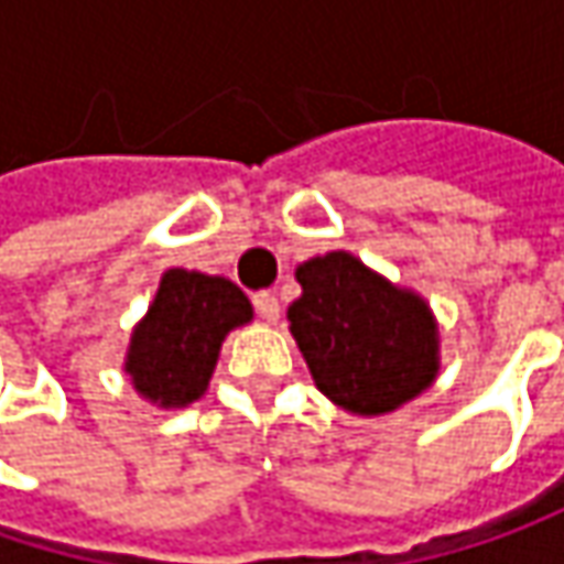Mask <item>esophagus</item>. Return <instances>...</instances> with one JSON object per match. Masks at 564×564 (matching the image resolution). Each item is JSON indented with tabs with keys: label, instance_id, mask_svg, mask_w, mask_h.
Segmentation results:
<instances>
[{
	"label": "esophagus",
	"instance_id": "obj_1",
	"mask_svg": "<svg viewBox=\"0 0 564 564\" xmlns=\"http://www.w3.org/2000/svg\"><path fill=\"white\" fill-rule=\"evenodd\" d=\"M252 303H256V312L264 322H278V318H281V303H278L274 293H268V290H264V293H256Z\"/></svg>",
	"mask_w": 564,
	"mask_h": 564
}]
</instances>
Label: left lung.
Segmentation results:
<instances>
[{
  "mask_svg": "<svg viewBox=\"0 0 564 564\" xmlns=\"http://www.w3.org/2000/svg\"><path fill=\"white\" fill-rule=\"evenodd\" d=\"M303 296L286 308L290 334L318 391L356 416L391 413L438 376V328L426 300L384 281L350 252L296 268Z\"/></svg>",
  "mask_w": 564,
  "mask_h": 564,
  "instance_id": "8db88e82",
  "label": "left lung"
}]
</instances>
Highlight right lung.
<instances>
[{"label": "right lung", "mask_w": 564, "mask_h": 564, "mask_svg": "<svg viewBox=\"0 0 564 564\" xmlns=\"http://www.w3.org/2000/svg\"><path fill=\"white\" fill-rule=\"evenodd\" d=\"M252 322L249 296L227 278L170 268L132 330L126 372L158 406H188L208 391L224 337Z\"/></svg>", "instance_id": "right-lung-1"}]
</instances>
